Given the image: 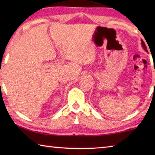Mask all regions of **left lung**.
Masks as SVG:
<instances>
[{
  "label": "left lung",
  "mask_w": 155,
  "mask_h": 155,
  "mask_svg": "<svg viewBox=\"0 0 155 155\" xmlns=\"http://www.w3.org/2000/svg\"><path fill=\"white\" fill-rule=\"evenodd\" d=\"M141 46H142L144 50H145V51L148 52V50H147V48H146V45H145V43L143 42V40H141Z\"/></svg>",
  "instance_id": "8db88e82"
}]
</instances>
